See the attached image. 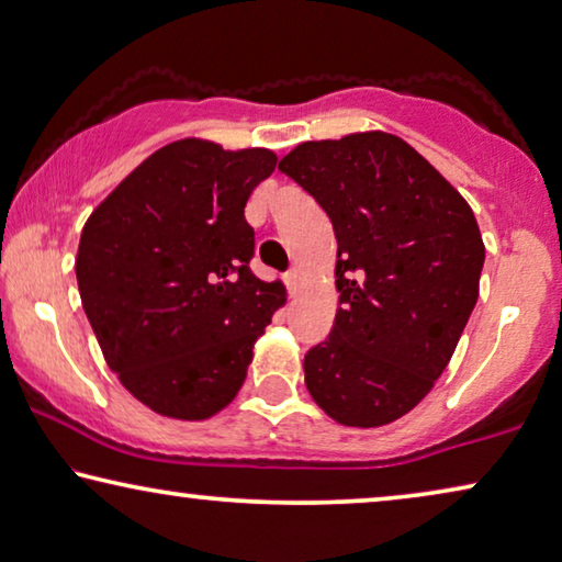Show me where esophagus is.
I'll return each mask as SVG.
<instances>
[{
  "label": "esophagus",
  "instance_id": "1",
  "mask_svg": "<svg viewBox=\"0 0 562 562\" xmlns=\"http://www.w3.org/2000/svg\"><path fill=\"white\" fill-rule=\"evenodd\" d=\"M284 282H288L290 292H297L300 282H303V270H300V267H292V270L284 274Z\"/></svg>",
  "mask_w": 562,
  "mask_h": 562
}]
</instances>
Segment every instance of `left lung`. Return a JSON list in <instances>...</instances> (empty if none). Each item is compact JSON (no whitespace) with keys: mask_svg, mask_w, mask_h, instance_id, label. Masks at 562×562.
Wrapping results in <instances>:
<instances>
[{"mask_svg":"<svg viewBox=\"0 0 562 562\" xmlns=\"http://www.w3.org/2000/svg\"><path fill=\"white\" fill-rule=\"evenodd\" d=\"M328 212L338 313L305 356V386L333 422L375 429L434 389L480 297L472 206L386 131L305 140L280 161Z\"/></svg>","mask_w":562,"mask_h":562,"instance_id":"left-lung-1","label":"left lung"}]
</instances>
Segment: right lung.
Listing matches in <instances>:
<instances>
[{
    "label": "right lung",
    "instance_id": "add662e5",
    "mask_svg": "<svg viewBox=\"0 0 562 562\" xmlns=\"http://www.w3.org/2000/svg\"><path fill=\"white\" fill-rule=\"evenodd\" d=\"M278 166L270 148L181 138L138 164L88 216L75 274L82 310L133 398L204 422L229 406L284 284L249 270L247 199Z\"/></svg>",
    "mask_w": 562,
    "mask_h": 562
}]
</instances>
